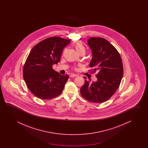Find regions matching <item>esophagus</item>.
I'll return each instance as SVG.
<instances>
[{"instance_id":"obj_1","label":"esophagus","mask_w":148,"mask_h":148,"mask_svg":"<svg viewBox=\"0 0 148 148\" xmlns=\"http://www.w3.org/2000/svg\"><path fill=\"white\" fill-rule=\"evenodd\" d=\"M77 76H78V75H75V74H74V73H71L70 75V77H71V78H72V77H77Z\"/></svg>"}]
</instances>
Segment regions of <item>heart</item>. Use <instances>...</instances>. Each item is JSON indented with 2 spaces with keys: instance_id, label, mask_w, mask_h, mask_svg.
<instances>
[{
  "instance_id": "1",
  "label": "heart",
  "mask_w": 148,
  "mask_h": 148,
  "mask_svg": "<svg viewBox=\"0 0 148 148\" xmlns=\"http://www.w3.org/2000/svg\"><path fill=\"white\" fill-rule=\"evenodd\" d=\"M75 47L76 50L78 51L79 53L82 52H85L86 50L85 45L82 41H78L75 44Z\"/></svg>"
}]
</instances>
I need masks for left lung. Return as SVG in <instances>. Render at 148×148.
Segmentation results:
<instances>
[{
    "instance_id": "1",
    "label": "left lung",
    "mask_w": 148,
    "mask_h": 148,
    "mask_svg": "<svg viewBox=\"0 0 148 148\" xmlns=\"http://www.w3.org/2000/svg\"><path fill=\"white\" fill-rule=\"evenodd\" d=\"M92 58L89 66L91 73L97 72L96 82L85 79L80 94L86 100L94 103L108 101L120 86L123 75V62L119 52L108 41L102 38L88 39Z\"/></svg>"
}]
</instances>
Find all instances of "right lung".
Listing matches in <instances>:
<instances>
[{
	"label": "right lung",
	"instance_id": "1",
	"mask_svg": "<svg viewBox=\"0 0 148 148\" xmlns=\"http://www.w3.org/2000/svg\"><path fill=\"white\" fill-rule=\"evenodd\" d=\"M70 41L59 37L47 38L32 48L23 66V78L36 97L51 99L61 94L69 78L53 69L60 61L63 49Z\"/></svg>",
	"mask_w": 148,
	"mask_h": 148
}]
</instances>
